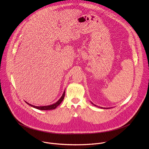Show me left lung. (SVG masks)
<instances>
[{"label":"left lung","instance_id":"8db88e82","mask_svg":"<svg viewBox=\"0 0 149 149\" xmlns=\"http://www.w3.org/2000/svg\"><path fill=\"white\" fill-rule=\"evenodd\" d=\"M91 103H92V104L93 106H96L97 107H99V108H102V109H103H103H106V108H108H108H103V107H102L97 106H96V105L94 104H93V103H92V102H91Z\"/></svg>","mask_w":149,"mask_h":149}]
</instances>
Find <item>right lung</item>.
<instances>
[{
    "mask_svg": "<svg viewBox=\"0 0 149 149\" xmlns=\"http://www.w3.org/2000/svg\"><path fill=\"white\" fill-rule=\"evenodd\" d=\"M64 97H65V91L62 95V96L60 97V99L57 102H56L55 103L53 104H51V105H49V106H33L31 104H29V103L25 102L28 105L30 106L33 107V108H37L38 109H40V110H50V109H56L57 108V107L58 106H59L61 102L63 101L64 100Z\"/></svg>",
    "mask_w": 149,
    "mask_h": 149,
    "instance_id": "right-lung-1",
    "label": "right lung"
}]
</instances>
